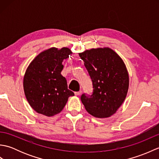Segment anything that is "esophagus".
Returning a JSON list of instances; mask_svg holds the SVG:
<instances>
[{
    "label": "esophagus",
    "instance_id": "34e87169",
    "mask_svg": "<svg viewBox=\"0 0 159 159\" xmlns=\"http://www.w3.org/2000/svg\"><path fill=\"white\" fill-rule=\"evenodd\" d=\"M82 92L81 91H79V92H74V94H75V96H79L81 94Z\"/></svg>",
    "mask_w": 159,
    "mask_h": 159
}]
</instances>
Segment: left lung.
<instances>
[{
	"instance_id": "8db88e82",
	"label": "left lung",
	"mask_w": 159,
	"mask_h": 159,
	"mask_svg": "<svg viewBox=\"0 0 159 159\" xmlns=\"http://www.w3.org/2000/svg\"><path fill=\"white\" fill-rule=\"evenodd\" d=\"M92 79L93 92L85 93L81 101L92 116L107 118L117 112L126 99L129 76L122 59L109 47L92 48L80 52Z\"/></svg>"
}]
</instances>
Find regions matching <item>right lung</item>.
Instances as JSON below:
<instances>
[{"mask_svg": "<svg viewBox=\"0 0 159 159\" xmlns=\"http://www.w3.org/2000/svg\"><path fill=\"white\" fill-rule=\"evenodd\" d=\"M72 52L67 47L48 48L40 52L30 63L24 76L23 88L33 110L47 117L59 113L74 96L67 89V81L61 72L63 61Z\"/></svg>", "mask_w": 159, "mask_h": 159, "instance_id": "right-lung-1", "label": "right lung"}]
</instances>
